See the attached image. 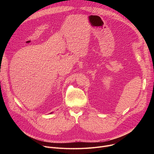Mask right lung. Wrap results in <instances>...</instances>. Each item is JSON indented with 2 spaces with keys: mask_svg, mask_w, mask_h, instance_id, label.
I'll list each match as a JSON object with an SVG mask.
<instances>
[{
  "mask_svg": "<svg viewBox=\"0 0 154 154\" xmlns=\"http://www.w3.org/2000/svg\"><path fill=\"white\" fill-rule=\"evenodd\" d=\"M51 113H52H52H50V114H51Z\"/></svg>",
  "mask_w": 154,
  "mask_h": 154,
  "instance_id": "obj_1",
  "label": "right lung"
}]
</instances>
